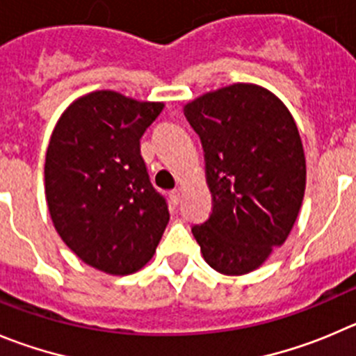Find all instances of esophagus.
I'll list each match as a JSON object with an SVG mask.
<instances>
[{
	"label": "esophagus",
	"instance_id": "esophagus-1",
	"mask_svg": "<svg viewBox=\"0 0 356 356\" xmlns=\"http://www.w3.org/2000/svg\"><path fill=\"white\" fill-rule=\"evenodd\" d=\"M181 189H174V191H170V200H172V204L174 205H177L179 202H181Z\"/></svg>",
	"mask_w": 356,
	"mask_h": 356
}]
</instances>
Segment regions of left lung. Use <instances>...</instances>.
Returning <instances> with one entry per match:
<instances>
[{
	"label": "left lung",
	"mask_w": 356,
	"mask_h": 356,
	"mask_svg": "<svg viewBox=\"0 0 356 356\" xmlns=\"http://www.w3.org/2000/svg\"><path fill=\"white\" fill-rule=\"evenodd\" d=\"M184 115L204 147L212 212L191 228L202 257L244 275L283 245L305 191V156L288 107L268 89L237 82L198 96Z\"/></svg>",
	"instance_id": "1"
}]
</instances>
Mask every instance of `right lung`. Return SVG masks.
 <instances>
[{
  "label": "right lung",
  "mask_w": 356,
  "mask_h": 356,
  "mask_svg": "<svg viewBox=\"0 0 356 356\" xmlns=\"http://www.w3.org/2000/svg\"><path fill=\"white\" fill-rule=\"evenodd\" d=\"M163 102L92 91L58 119L45 154V198L59 237L84 264L112 275L140 270L168 225L140 138Z\"/></svg>",
  "instance_id": "add662e5"
}]
</instances>
